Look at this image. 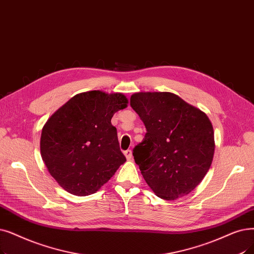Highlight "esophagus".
I'll return each mask as SVG.
<instances>
[{"mask_svg": "<svg viewBox=\"0 0 254 254\" xmlns=\"http://www.w3.org/2000/svg\"><path fill=\"white\" fill-rule=\"evenodd\" d=\"M125 156L127 158V160H131V158H133V154H131V150L130 149H127L125 151Z\"/></svg>", "mask_w": 254, "mask_h": 254, "instance_id": "esophagus-1", "label": "esophagus"}]
</instances>
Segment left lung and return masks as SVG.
<instances>
[{"label": "left lung", "instance_id": "1", "mask_svg": "<svg viewBox=\"0 0 254 254\" xmlns=\"http://www.w3.org/2000/svg\"><path fill=\"white\" fill-rule=\"evenodd\" d=\"M130 107L146 127L133 150L149 188L166 200L188 195L214 157V129L206 114L170 92H138Z\"/></svg>", "mask_w": 254, "mask_h": 254}]
</instances>
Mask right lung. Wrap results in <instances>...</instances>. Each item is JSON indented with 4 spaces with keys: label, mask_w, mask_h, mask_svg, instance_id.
Masks as SVG:
<instances>
[{
    "label": "right lung",
    "mask_w": 254,
    "mask_h": 254,
    "mask_svg": "<svg viewBox=\"0 0 254 254\" xmlns=\"http://www.w3.org/2000/svg\"><path fill=\"white\" fill-rule=\"evenodd\" d=\"M127 104L123 93L92 90L74 95L49 118L41 131V158L65 191L93 194L127 161L111 124Z\"/></svg>",
    "instance_id": "obj_1"
}]
</instances>
